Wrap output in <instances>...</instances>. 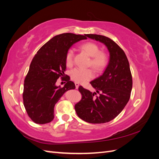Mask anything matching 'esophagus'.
Segmentation results:
<instances>
[{
    "mask_svg": "<svg viewBox=\"0 0 159 159\" xmlns=\"http://www.w3.org/2000/svg\"><path fill=\"white\" fill-rule=\"evenodd\" d=\"M75 88H76V89H78V88H79V86H80V84H79L78 83H77V82H75Z\"/></svg>",
    "mask_w": 159,
    "mask_h": 159,
    "instance_id": "1",
    "label": "esophagus"
}]
</instances>
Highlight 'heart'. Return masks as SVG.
Returning a JSON list of instances; mask_svg holds the SVG:
<instances>
[{
    "label": "heart",
    "instance_id": "b5f03b06",
    "mask_svg": "<svg viewBox=\"0 0 159 159\" xmlns=\"http://www.w3.org/2000/svg\"><path fill=\"white\" fill-rule=\"evenodd\" d=\"M80 48L91 56L89 66L97 70H102L107 65V57L103 52H100L99 46L94 42H85ZM74 52L73 49H69L66 55V64L70 66L73 64ZM70 77L72 80L77 83L84 84L94 77V72L91 69H83L75 68L70 71Z\"/></svg>",
    "mask_w": 159,
    "mask_h": 159
}]
</instances>
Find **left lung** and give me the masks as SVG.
Here are the masks:
<instances>
[{
	"mask_svg": "<svg viewBox=\"0 0 159 159\" xmlns=\"http://www.w3.org/2000/svg\"><path fill=\"white\" fill-rule=\"evenodd\" d=\"M86 36L105 45L109 60L103 74L90 82L96 92L80 86L82 98L75 105V110L78 117L88 123H107L122 111L131 96L133 80L129 63L124 51L109 38L98 34Z\"/></svg>",
	"mask_w": 159,
	"mask_h": 159,
	"instance_id": "left-lung-1",
	"label": "left lung"
}]
</instances>
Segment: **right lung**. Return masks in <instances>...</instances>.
<instances>
[{"label":"right lung","instance_id":"right-lung-1","mask_svg":"<svg viewBox=\"0 0 159 159\" xmlns=\"http://www.w3.org/2000/svg\"><path fill=\"white\" fill-rule=\"evenodd\" d=\"M86 34L64 33L55 36L43 45L33 57L24 84V105L35 123L46 124L54 117V106L66 91L75 86L66 76V55L70 47ZM60 76L67 82L63 88L55 85Z\"/></svg>","mask_w":159,"mask_h":159}]
</instances>
